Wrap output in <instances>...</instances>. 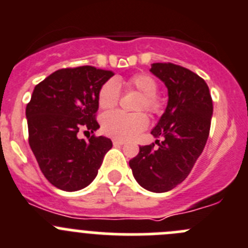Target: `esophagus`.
<instances>
[{
  "label": "esophagus",
  "instance_id": "obj_1",
  "mask_svg": "<svg viewBox=\"0 0 248 248\" xmlns=\"http://www.w3.org/2000/svg\"><path fill=\"white\" fill-rule=\"evenodd\" d=\"M124 141L123 140H119V139H114V140H113V145L114 146H122V145H124Z\"/></svg>",
  "mask_w": 248,
  "mask_h": 248
}]
</instances>
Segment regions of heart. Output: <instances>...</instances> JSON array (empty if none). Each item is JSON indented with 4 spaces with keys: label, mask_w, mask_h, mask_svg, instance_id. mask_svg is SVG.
I'll return each mask as SVG.
<instances>
[{
    "label": "heart",
    "mask_w": 248,
    "mask_h": 248,
    "mask_svg": "<svg viewBox=\"0 0 248 248\" xmlns=\"http://www.w3.org/2000/svg\"><path fill=\"white\" fill-rule=\"evenodd\" d=\"M129 89H134L142 95L140 108L155 113L159 109V101L155 95L158 85L148 74H136L126 81ZM120 96L119 84L115 79H109L101 86L98 91L97 102L101 109H112L118 105ZM148 125V118L143 113L126 114L120 110H113L102 115L101 126L103 133L119 140H130L136 138Z\"/></svg>",
    "instance_id": "1"
}]
</instances>
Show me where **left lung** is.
<instances>
[{
  "label": "left lung",
  "instance_id": "left-lung-1",
  "mask_svg": "<svg viewBox=\"0 0 248 248\" xmlns=\"http://www.w3.org/2000/svg\"><path fill=\"white\" fill-rule=\"evenodd\" d=\"M150 72L168 89V103L151 134L155 145L141 146L129 166L139 185L167 192L183 183L201 155L211 128L213 103L208 85L191 70L173 63H153Z\"/></svg>",
  "mask_w": 248,
  "mask_h": 248
}]
</instances>
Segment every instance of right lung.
I'll return each mask as SVG.
<instances>
[{
	"instance_id": "1",
	"label": "right lung",
	"mask_w": 248,
	"mask_h": 248,
	"mask_svg": "<svg viewBox=\"0 0 248 248\" xmlns=\"http://www.w3.org/2000/svg\"><path fill=\"white\" fill-rule=\"evenodd\" d=\"M112 70L91 65L56 70L35 86L25 115L29 145L45 178L63 191H78L96 178L110 139L78 138L100 128L97 96Z\"/></svg>"
}]
</instances>
